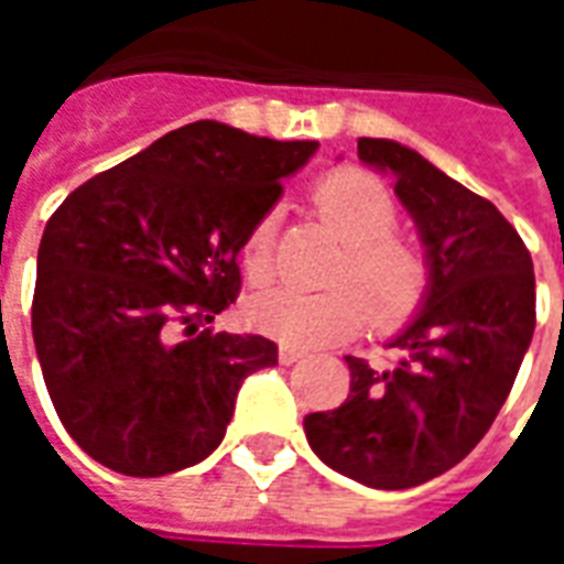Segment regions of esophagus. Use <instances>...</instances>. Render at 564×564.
Masks as SVG:
<instances>
[{
  "instance_id": "34e87169",
  "label": "esophagus",
  "mask_w": 564,
  "mask_h": 564,
  "mask_svg": "<svg viewBox=\"0 0 564 564\" xmlns=\"http://www.w3.org/2000/svg\"><path fill=\"white\" fill-rule=\"evenodd\" d=\"M278 359H281L283 366H293V362H299V359H305V350H299V347H293V344H281Z\"/></svg>"
}]
</instances>
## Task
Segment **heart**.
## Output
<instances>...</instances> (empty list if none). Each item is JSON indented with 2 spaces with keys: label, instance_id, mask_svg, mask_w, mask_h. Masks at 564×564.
Returning <instances> with one entry per match:
<instances>
[{
  "label": "heart",
  "instance_id": "b5f03b06",
  "mask_svg": "<svg viewBox=\"0 0 564 564\" xmlns=\"http://www.w3.org/2000/svg\"><path fill=\"white\" fill-rule=\"evenodd\" d=\"M319 217L347 241L338 286L299 290L274 286L250 299L247 317L259 332L293 347H335L366 329L368 317L378 326H399L423 305L429 265L414 245L399 238V208L380 181L359 169H338L314 186ZM278 210H265L241 247V269L250 283L274 274Z\"/></svg>",
  "mask_w": 564,
  "mask_h": 564
}]
</instances>
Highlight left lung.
Here are the masks:
<instances>
[{"label": "left lung", "mask_w": 564, "mask_h": 564, "mask_svg": "<svg viewBox=\"0 0 564 564\" xmlns=\"http://www.w3.org/2000/svg\"><path fill=\"white\" fill-rule=\"evenodd\" d=\"M359 160L395 174L429 265L423 307L390 341L392 368L344 356L350 395L305 416L311 449L375 489H411L471 453L508 399L534 332V269L517 229L416 150L359 139Z\"/></svg>", "instance_id": "obj_1"}]
</instances>
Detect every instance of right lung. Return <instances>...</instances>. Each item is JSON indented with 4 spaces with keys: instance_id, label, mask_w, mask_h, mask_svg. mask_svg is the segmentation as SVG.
I'll return each instance as SVG.
<instances>
[{
    "instance_id": "right-lung-1",
    "label": "right lung",
    "mask_w": 564,
    "mask_h": 564,
    "mask_svg": "<svg viewBox=\"0 0 564 564\" xmlns=\"http://www.w3.org/2000/svg\"><path fill=\"white\" fill-rule=\"evenodd\" d=\"M317 148L196 120L54 210L32 338L56 416L87 456L162 477L220 447L241 383L278 366V344L210 323L241 290L253 223Z\"/></svg>"
}]
</instances>
